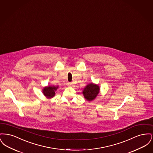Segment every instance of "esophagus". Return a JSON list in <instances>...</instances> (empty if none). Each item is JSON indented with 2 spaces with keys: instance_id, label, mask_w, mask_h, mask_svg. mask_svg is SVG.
I'll return each mask as SVG.
<instances>
[{
  "instance_id": "1",
  "label": "esophagus",
  "mask_w": 153,
  "mask_h": 153,
  "mask_svg": "<svg viewBox=\"0 0 153 153\" xmlns=\"http://www.w3.org/2000/svg\"><path fill=\"white\" fill-rule=\"evenodd\" d=\"M67 84H68V86H71H71H72V85H73V84H72V82H68V83H67Z\"/></svg>"
}]
</instances>
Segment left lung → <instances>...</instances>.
Returning <instances> with one entry per match:
<instances>
[{"label":"left lung","mask_w":153,"mask_h":153,"mask_svg":"<svg viewBox=\"0 0 153 153\" xmlns=\"http://www.w3.org/2000/svg\"><path fill=\"white\" fill-rule=\"evenodd\" d=\"M99 87L94 84H88L83 91V95L88 101H92L95 99L99 92Z\"/></svg>","instance_id":"8db88e82"}]
</instances>
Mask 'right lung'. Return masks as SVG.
<instances>
[{"label":"right lung","mask_w":153,"mask_h":153,"mask_svg":"<svg viewBox=\"0 0 153 153\" xmlns=\"http://www.w3.org/2000/svg\"><path fill=\"white\" fill-rule=\"evenodd\" d=\"M58 87L54 86H49L45 87L43 89V93L44 95L46 96L48 98H51L55 95V91L57 89Z\"/></svg>","instance_id":"obj_1"}]
</instances>
